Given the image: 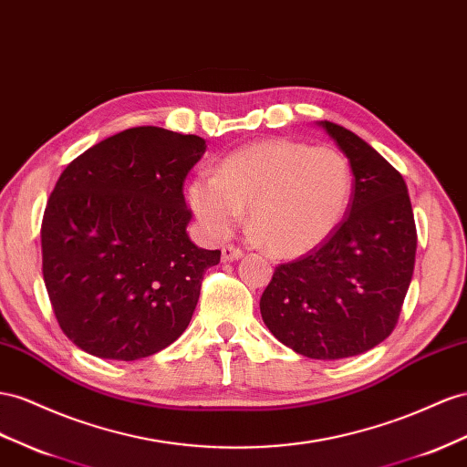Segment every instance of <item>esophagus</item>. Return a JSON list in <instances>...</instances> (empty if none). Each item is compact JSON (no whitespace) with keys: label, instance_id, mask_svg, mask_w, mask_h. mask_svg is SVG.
Returning <instances> with one entry per match:
<instances>
[{"label":"esophagus","instance_id":"esophagus-1","mask_svg":"<svg viewBox=\"0 0 467 467\" xmlns=\"http://www.w3.org/2000/svg\"><path fill=\"white\" fill-rule=\"evenodd\" d=\"M244 255V251L235 245H223L222 247V259L223 261H235Z\"/></svg>","mask_w":467,"mask_h":467}]
</instances>
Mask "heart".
<instances>
[{"label":"heart","mask_w":467,"mask_h":467,"mask_svg":"<svg viewBox=\"0 0 467 467\" xmlns=\"http://www.w3.org/2000/svg\"><path fill=\"white\" fill-rule=\"evenodd\" d=\"M354 174L342 150L300 141L251 143L225 157L216 174L188 184V204L204 230L223 239L245 218L259 245L279 257L305 255L344 220Z\"/></svg>","instance_id":"obj_1"}]
</instances>
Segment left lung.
Returning <instances> with one entry per match:
<instances>
[{"label":"left lung","instance_id":"obj_1","mask_svg":"<svg viewBox=\"0 0 467 467\" xmlns=\"http://www.w3.org/2000/svg\"><path fill=\"white\" fill-rule=\"evenodd\" d=\"M348 157V216L318 247L275 269L259 308L271 334L312 359L359 356L395 330L417 255L400 172L342 125L320 121Z\"/></svg>","mask_w":467,"mask_h":467}]
</instances>
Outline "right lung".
<instances>
[{
  "label": "right lung",
  "mask_w": 467,
  "mask_h": 467,
  "mask_svg": "<svg viewBox=\"0 0 467 467\" xmlns=\"http://www.w3.org/2000/svg\"><path fill=\"white\" fill-rule=\"evenodd\" d=\"M206 141L153 125L90 147L62 171L43 225V279L60 330L86 354L133 361L192 318L220 249L186 234V174Z\"/></svg>",
  "instance_id": "1"
}]
</instances>
